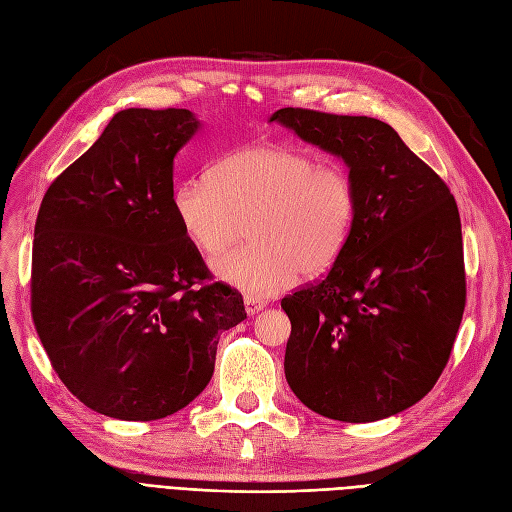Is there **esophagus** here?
<instances>
[{
    "label": "esophagus",
    "instance_id": "34e87169",
    "mask_svg": "<svg viewBox=\"0 0 512 512\" xmlns=\"http://www.w3.org/2000/svg\"><path fill=\"white\" fill-rule=\"evenodd\" d=\"M243 305H245V311H248V315H254L260 309H264V301H262V298H256V296H245Z\"/></svg>",
    "mask_w": 512,
    "mask_h": 512
}]
</instances>
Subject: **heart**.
<instances>
[{"label":"heart","mask_w":512,"mask_h":512,"mask_svg":"<svg viewBox=\"0 0 512 512\" xmlns=\"http://www.w3.org/2000/svg\"><path fill=\"white\" fill-rule=\"evenodd\" d=\"M171 209L184 237L205 256L226 250L248 224L250 243L220 256L216 275L250 296H271L298 273L320 277L354 235L358 192L351 173L288 144L226 154L211 178L175 184Z\"/></svg>","instance_id":"b5f03b06"}]
</instances>
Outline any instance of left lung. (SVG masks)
I'll return each instance as SVG.
<instances>
[{"label": "left lung", "mask_w": 512, "mask_h": 512, "mask_svg": "<svg viewBox=\"0 0 512 512\" xmlns=\"http://www.w3.org/2000/svg\"><path fill=\"white\" fill-rule=\"evenodd\" d=\"M271 122L341 156L354 235L315 284L281 298L284 370L305 407L366 424L413 407L449 362L466 305L462 222L447 184L385 122L284 108Z\"/></svg>", "instance_id": "obj_1"}]
</instances>
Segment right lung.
<instances>
[{
  "mask_svg": "<svg viewBox=\"0 0 512 512\" xmlns=\"http://www.w3.org/2000/svg\"><path fill=\"white\" fill-rule=\"evenodd\" d=\"M201 122L129 108L50 184L35 220L31 315L52 368L101 415L178 413L248 313L173 216V158Z\"/></svg>",
  "mask_w": 512,
  "mask_h": 512,
  "instance_id": "obj_1",
  "label": "right lung"
}]
</instances>
